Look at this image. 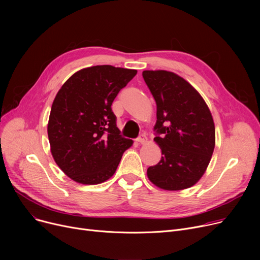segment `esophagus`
<instances>
[{"label": "esophagus", "instance_id": "34e87169", "mask_svg": "<svg viewBox=\"0 0 260 260\" xmlns=\"http://www.w3.org/2000/svg\"><path fill=\"white\" fill-rule=\"evenodd\" d=\"M146 141H147V138L145 137V135H140L137 138V142H139L140 144H145Z\"/></svg>", "mask_w": 260, "mask_h": 260}]
</instances>
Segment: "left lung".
<instances>
[{"label": "left lung", "instance_id": "8db88e82", "mask_svg": "<svg viewBox=\"0 0 260 260\" xmlns=\"http://www.w3.org/2000/svg\"><path fill=\"white\" fill-rule=\"evenodd\" d=\"M143 79L157 105L158 134L154 141L161 160L147 169L149 181L166 190L196 184L211 161L215 124L206 101L180 76L168 71H144Z\"/></svg>", "mask_w": 260, "mask_h": 260}]
</instances>
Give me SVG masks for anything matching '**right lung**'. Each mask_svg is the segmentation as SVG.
Here are the masks:
<instances>
[{"mask_svg":"<svg viewBox=\"0 0 260 260\" xmlns=\"http://www.w3.org/2000/svg\"><path fill=\"white\" fill-rule=\"evenodd\" d=\"M136 74L112 65L91 66L75 73L59 89L47 134L54 161L74 181H106L133 145V140L121 137L112 103Z\"/></svg>","mask_w":260,"mask_h":260,"instance_id":"obj_1","label":"right lung"}]
</instances>
